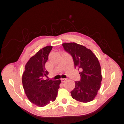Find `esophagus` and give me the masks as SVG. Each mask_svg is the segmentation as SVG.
<instances>
[{
    "instance_id": "34e87169",
    "label": "esophagus",
    "mask_w": 124,
    "mask_h": 124,
    "mask_svg": "<svg viewBox=\"0 0 124 124\" xmlns=\"http://www.w3.org/2000/svg\"><path fill=\"white\" fill-rule=\"evenodd\" d=\"M67 80V79H65V78H62L61 79V81H62V82H65V81H66Z\"/></svg>"
}]
</instances>
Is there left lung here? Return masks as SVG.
Segmentation results:
<instances>
[{"label":"left lung","instance_id":"8db88e82","mask_svg":"<svg viewBox=\"0 0 124 124\" xmlns=\"http://www.w3.org/2000/svg\"><path fill=\"white\" fill-rule=\"evenodd\" d=\"M62 46L73 58L75 68L80 71V80L75 82V87L71 92L72 97L80 102L92 101L102 80L98 59L90 49L76 43H63Z\"/></svg>","mask_w":124,"mask_h":124}]
</instances>
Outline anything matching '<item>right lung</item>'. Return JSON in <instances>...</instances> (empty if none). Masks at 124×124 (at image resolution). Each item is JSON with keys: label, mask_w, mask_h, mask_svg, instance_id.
Returning a JSON list of instances; mask_svg holds the SVG:
<instances>
[{"label": "right lung", "mask_w": 124, "mask_h": 124, "mask_svg": "<svg viewBox=\"0 0 124 124\" xmlns=\"http://www.w3.org/2000/svg\"><path fill=\"white\" fill-rule=\"evenodd\" d=\"M52 49V46H46L30 58L23 74L22 83L25 94L32 104L39 107L45 106L54 101L61 83L60 80L43 79L48 74L45 63Z\"/></svg>", "instance_id": "right-lung-1"}]
</instances>
